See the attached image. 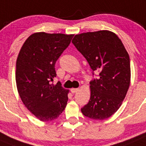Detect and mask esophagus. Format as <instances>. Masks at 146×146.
I'll return each instance as SVG.
<instances>
[{"instance_id":"34e87169","label":"esophagus","mask_w":146,"mask_h":146,"mask_svg":"<svg viewBox=\"0 0 146 146\" xmlns=\"http://www.w3.org/2000/svg\"><path fill=\"white\" fill-rule=\"evenodd\" d=\"M78 90H79L78 89H75V88H73V89H71V90H70V91H71L72 93H76V92H77Z\"/></svg>"}]
</instances>
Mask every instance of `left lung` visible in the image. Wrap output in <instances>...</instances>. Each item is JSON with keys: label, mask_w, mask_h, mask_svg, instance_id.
<instances>
[{"label": "left lung", "mask_w": 146, "mask_h": 146, "mask_svg": "<svg viewBox=\"0 0 146 146\" xmlns=\"http://www.w3.org/2000/svg\"><path fill=\"white\" fill-rule=\"evenodd\" d=\"M72 43L92 70L100 72L99 78L90 82V100L81 112L94 120L108 119L121 106L129 87V54L119 38L109 31L78 34Z\"/></svg>", "instance_id": "obj_1"}]
</instances>
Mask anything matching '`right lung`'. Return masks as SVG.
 <instances>
[{
  "mask_svg": "<svg viewBox=\"0 0 146 146\" xmlns=\"http://www.w3.org/2000/svg\"><path fill=\"white\" fill-rule=\"evenodd\" d=\"M73 35L35 33L22 45L16 64V83L23 104L42 121H51L63 112L69 90L56 77L54 65Z\"/></svg>",
  "mask_w": 146,
  "mask_h": 146,
  "instance_id": "right-lung-1",
  "label": "right lung"
}]
</instances>
